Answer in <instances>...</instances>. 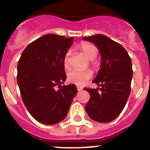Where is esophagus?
<instances>
[{
    "mask_svg": "<svg viewBox=\"0 0 150 150\" xmlns=\"http://www.w3.org/2000/svg\"><path fill=\"white\" fill-rule=\"evenodd\" d=\"M77 90L78 91H81V90H83V88H82V87L77 86Z\"/></svg>",
    "mask_w": 150,
    "mask_h": 150,
    "instance_id": "obj_1",
    "label": "esophagus"
}]
</instances>
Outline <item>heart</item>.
Wrapping results in <instances>:
<instances>
[{
  "label": "heart",
  "instance_id": "1",
  "mask_svg": "<svg viewBox=\"0 0 150 150\" xmlns=\"http://www.w3.org/2000/svg\"><path fill=\"white\" fill-rule=\"evenodd\" d=\"M79 50L88 58L89 60H93L98 55V49L95 45L89 43H82L79 46ZM64 65L66 68L70 67V52H67L64 58ZM92 76V72L90 70L86 71H74L68 74V80L71 83L77 86H83Z\"/></svg>",
  "mask_w": 150,
  "mask_h": 150
}]
</instances>
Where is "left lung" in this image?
<instances>
[{"mask_svg": "<svg viewBox=\"0 0 150 150\" xmlns=\"http://www.w3.org/2000/svg\"><path fill=\"white\" fill-rule=\"evenodd\" d=\"M83 39L94 43L101 56L100 70L92 81L98 87L84 88L90 95L85 110L94 121L110 122L121 113L130 95L132 59L121 44L107 36L95 34Z\"/></svg>", "mask_w": 150, "mask_h": 150, "instance_id": "8db88e82", "label": "left lung"}]
</instances>
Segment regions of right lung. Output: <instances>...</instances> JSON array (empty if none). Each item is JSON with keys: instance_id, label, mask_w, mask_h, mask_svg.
<instances>
[{"instance_id": "obj_1", "label": "right lung", "mask_w": 150, "mask_h": 150, "mask_svg": "<svg viewBox=\"0 0 150 150\" xmlns=\"http://www.w3.org/2000/svg\"><path fill=\"white\" fill-rule=\"evenodd\" d=\"M74 38L46 34L25 49L17 66V83L30 114L45 125L60 122L68 112L77 92L66 80L64 58ZM58 85L60 89L55 90Z\"/></svg>"}]
</instances>
